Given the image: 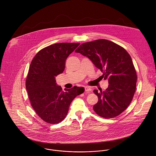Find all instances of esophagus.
<instances>
[{
  "label": "esophagus",
  "instance_id": "esophagus-1",
  "mask_svg": "<svg viewBox=\"0 0 156 156\" xmlns=\"http://www.w3.org/2000/svg\"><path fill=\"white\" fill-rule=\"evenodd\" d=\"M85 91L86 93H89L91 92V89L89 87H85Z\"/></svg>",
  "mask_w": 156,
  "mask_h": 156
}]
</instances>
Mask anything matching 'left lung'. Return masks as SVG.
Wrapping results in <instances>:
<instances>
[{"label": "left lung", "instance_id": "obj_1", "mask_svg": "<svg viewBox=\"0 0 156 156\" xmlns=\"http://www.w3.org/2000/svg\"><path fill=\"white\" fill-rule=\"evenodd\" d=\"M87 56L103 72L109 86L105 91L94 92L98 101L94 111L105 118H113L130 104L136 88L137 75L131 56L121 46L106 40H97L80 45L75 51Z\"/></svg>", "mask_w": 156, "mask_h": 156}]
</instances>
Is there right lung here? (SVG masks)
I'll return each mask as SVG.
<instances>
[{"label": "right lung", "mask_w": 156, "mask_h": 156, "mask_svg": "<svg viewBox=\"0 0 156 156\" xmlns=\"http://www.w3.org/2000/svg\"><path fill=\"white\" fill-rule=\"evenodd\" d=\"M79 43H61L39 51L32 59L26 80L31 105L37 114L49 124H58L66 117L71 103L84 92L83 87H74L63 91L56 77L65 69L68 56Z\"/></svg>", "instance_id": "1"}]
</instances>
